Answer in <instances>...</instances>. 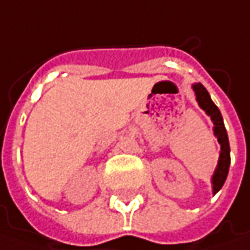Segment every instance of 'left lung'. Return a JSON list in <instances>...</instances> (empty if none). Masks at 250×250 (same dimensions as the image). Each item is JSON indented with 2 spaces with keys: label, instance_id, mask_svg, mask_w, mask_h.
I'll list each match as a JSON object with an SVG mask.
<instances>
[{
  "label": "left lung",
  "instance_id": "1",
  "mask_svg": "<svg viewBox=\"0 0 250 250\" xmlns=\"http://www.w3.org/2000/svg\"><path fill=\"white\" fill-rule=\"evenodd\" d=\"M193 89L196 92V98H197V102L200 104V107L203 110H206V113L211 117L212 123H214V134L217 136L218 143L221 144L218 165H217V169H215L214 176H212V189H214V194H215L218 190L223 188L224 182H225L227 175H228V169H229V164H231L229 143H228V136H227V130H225V125H224L221 112L214 104L210 95L207 92V89L201 83H194Z\"/></svg>",
  "mask_w": 250,
  "mask_h": 250
}]
</instances>
